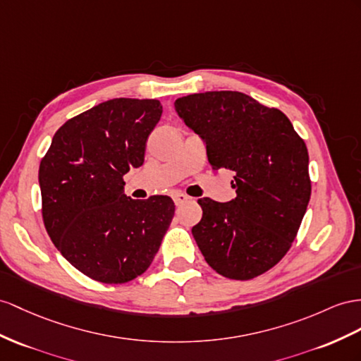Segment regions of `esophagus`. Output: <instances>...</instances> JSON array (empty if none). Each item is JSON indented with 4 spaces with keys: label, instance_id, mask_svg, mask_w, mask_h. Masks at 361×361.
<instances>
[{
    "label": "esophagus",
    "instance_id": "1",
    "mask_svg": "<svg viewBox=\"0 0 361 361\" xmlns=\"http://www.w3.org/2000/svg\"><path fill=\"white\" fill-rule=\"evenodd\" d=\"M172 198H173V202H175V204H177V206L184 204V202H186V201L189 200V197H188V195H184V193H181V192L173 193Z\"/></svg>",
    "mask_w": 361,
    "mask_h": 361
}]
</instances>
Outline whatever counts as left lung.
<instances>
[{"mask_svg": "<svg viewBox=\"0 0 361 361\" xmlns=\"http://www.w3.org/2000/svg\"><path fill=\"white\" fill-rule=\"evenodd\" d=\"M173 105L204 142L212 169L235 172V200H198L202 218L192 235L206 262L236 281L269 271L290 250L308 207L307 145L282 111L244 92H198Z\"/></svg>", "mask_w": 361, "mask_h": 361, "instance_id": "left-lung-1", "label": "left lung"}]
</instances>
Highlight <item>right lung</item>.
<instances>
[{
	"mask_svg": "<svg viewBox=\"0 0 361 361\" xmlns=\"http://www.w3.org/2000/svg\"><path fill=\"white\" fill-rule=\"evenodd\" d=\"M163 106L155 99H111L63 123L39 164L42 218L61 255L104 283L147 270L173 218L166 195L133 200L123 175L145 161Z\"/></svg>",
	"mask_w": 361,
	"mask_h": 361,
	"instance_id": "add662e5",
	"label": "right lung"
}]
</instances>
